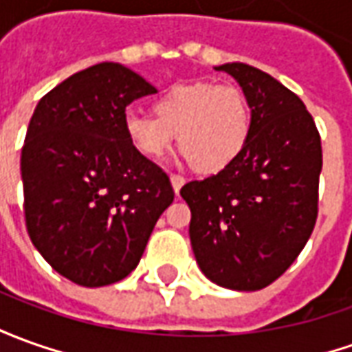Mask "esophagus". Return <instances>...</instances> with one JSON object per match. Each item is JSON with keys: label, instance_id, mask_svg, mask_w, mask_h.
Here are the masks:
<instances>
[{"label": "esophagus", "instance_id": "esophagus-1", "mask_svg": "<svg viewBox=\"0 0 352 352\" xmlns=\"http://www.w3.org/2000/svg\"><path fill=\"white\" fill-rule=\"evenodd\" d=\"M184 178L182 176H178V174H170V184H172V188H174V193L178 195L182 190V186H184Z\"/></svg>", "mask_w": 352, "mask_h": 352}]
</instances>
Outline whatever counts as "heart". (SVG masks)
<instances>
[{
    "instance_id": "1",
    "label": "heart",
    "mask_w": 352,
    "mask_h": 352,
    "mask_svg": "<svg viewBox=\"0 0 352 352\" xmlns=\"http://www.w3.org/2000/svg\"><path fill=\"white\" fill-rule=\"evenodd\" d=\"M253 130V113L236 86L208 82L178 84L153 101V116L128 113L124 132L130 145L159 161L174 147L199 174H217L245 151Z\"/></svg>"
}]
</instances>
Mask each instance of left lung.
I'll return each instance as SVG.
<instances>
[{"label": "left lung", "mask_w": 352, "mask_h": 352, "mask_svg": "<svg viewBox=\"0 0 352 352\" xmlns=\"http://www.w3.org/2000/svg\"><path fill=\"white\" fill-rule=\"evenodd\" d=\"M214 69L243 89L253 130L228 168L186 184L180 195L201 272L220 287L256 292L292 266L314 230L320 134L305 103L270 74L245 63Z\"/></svg>", "instance_id": "8db88e82"}]
</instances>
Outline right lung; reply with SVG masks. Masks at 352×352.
Masks as SVG:
<instances>
[{
    "instance_id": "1",
    "label": "right lung",
    "mask_w": 352,
    "mask_h": 352,
    "mask_svg": "<svg viewBox=\"0 0 352 352\" xmlns=\"http://www.w3.org/2000/svg\"><path fill=\"white\" fill-rule=\"evenodd\" d=\"M155 88L118 63L72 74L40 99L23 155L26 230L51 268L84 287L134 270L174 201L164 172L130 145L126 107Z\"/></svg>"
}]
</instances>
